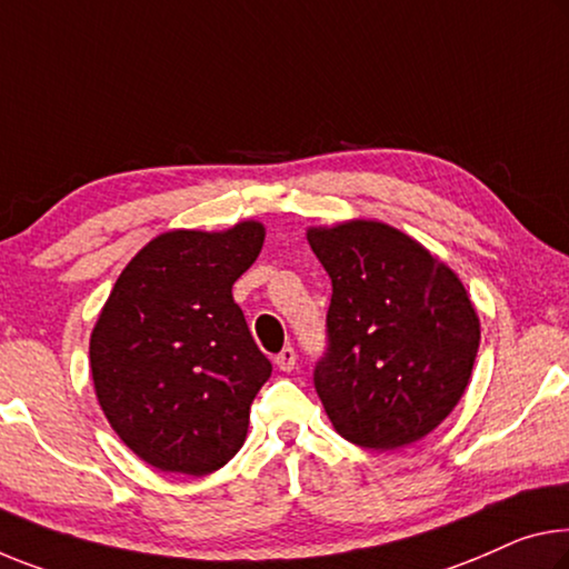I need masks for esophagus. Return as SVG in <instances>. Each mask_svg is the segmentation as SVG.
Masks as SVG:
<instances>
[{
    "label": "esophagus",
    "instance_id": "esophagus-1",
    "mask_svg": "<svg viewBox=\"0 0 569 569\" xmlns=\"http://www.w3.org/2000/svg\"><path fill=\"white\" fill-rule=\"evenodd\" d=\"M276 365H278V369H283V372H291V369L296 367V349L293 347H283L276 355Z\"/></svg>",
    "mask_w": 569,
    "mask_h": 569
}]
</instances>
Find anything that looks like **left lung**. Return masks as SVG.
<instances>
[{
  "label": "left lung",
  "instance_id": "left-lung-1",
  "mask_svg": "<svg viewBox=\"0 0 569 569\" xmlns=\"http://www.w3.org/2000/svg\"><path fill=\"white\" fill-rule=\"evenodd\" d=\"M331 278L313 387L349 443L392 450L448 418L471 380L479 317L453 270L382 222L309 230Z\"/></svg>",
  "mask_w": 569,
  "mask_h": 569
}]
</instances>
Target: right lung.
Returning <instances> with one entry per match:
<instances>
[{
  "label": "right lung",
  "instance_id": "add662e5",
  "mask_svg": "<svg viewBox=\"0 0 569 569\" xmlns=\"http://www.w3.org/2000/svg\"><path fill=\"white\" fill-rule=\"evenodd\" d=\"M263 224L171 230L123 268L90 337L111 428L159 471L204 476L238 453L270 362L232 301Z\"/></svg>",
  "mask_w": 569,
  "mask_h": 569
}]
</instances>
